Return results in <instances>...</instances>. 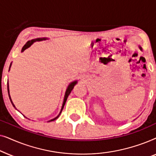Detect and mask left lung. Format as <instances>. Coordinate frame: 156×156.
<instances>
[{
	"mask_svg": "<svg viewBox=\"0 0 156 156\" xmlns=\"http://www.w3.org/2000/svg\"><path fill=\"white\" fill-rule=\"evenodd\" d=\"M140 50H141V48H140Z\"/></svg>",
	"mask_w": 156,
	"mask_h": 156,
	"instance_id": "obj_1",
	"label": "left lung"
}]
</instances>
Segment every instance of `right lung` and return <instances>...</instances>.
Returning a JSON list of instances; mask_svg holds the SVG:
<instances>
[{"instance_id": "1", "label": "right lung", "mask_w": 156, "mask_h": 156, "mask_svg": "<svg viewBox=\"0 0 156 156\" xmlns=\"http://www.w3.org/2000/svg\"><path fill=\"white\" fill-rule=\"evenodd\" d=\"M46 39H47V38H37V39L32 40H30V41H27V42H26V44H25V45L23 47V48H22V52H23V51H24L25 50H26L27 48H28L30 46L31 44H33V42H35V41H40V40H46ZM9 69H10V68H9ZM76 84V81H75V82H72L71 84H70L69 85V87H68V88H67V91H66L65 96V99H64V101H63V104H62V109H61V112H60V113H59V114L58 115V116H57L56 117V118L53 119H52V120H50V121H55V119H57V118H58L59 116V115H60V114H61L62 111V109H63L64 106H65V103H66V101H67V99L68 96L69 95V94H70V93H71L72 90V89H73V88H74V85H75ZM8 93H9V89H8ZM8 95H9V98H10V101H11V103H12V106H13L14 107H15L14 104H12V100H11V99H10V94H8ZM15 108H16V107H15Z\"/></svg>"}]
</instances>
